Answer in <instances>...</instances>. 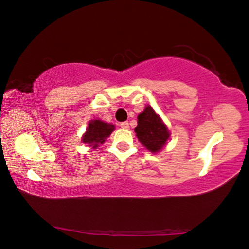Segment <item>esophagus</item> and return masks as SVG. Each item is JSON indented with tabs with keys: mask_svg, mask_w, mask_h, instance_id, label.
Wrapping results in <instances>:
<instances>
[{
	"mask_svg": "<svg viewBox=\"0 0 249 249\" xmlns=\"http://www.w3.org/2000/svg\"><path fill=\"white\" fill-rule=\"evenodd\" d=\"M121 128L123 129H128L129 128V125H128V122H122V123L120 124Z\"/></svg>",
	"mask_w": 249,
	"mask_h": 249,
	"instance_id": "34e87169",
	"label": "esophagus"
}]
</instances>
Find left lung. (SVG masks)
I'll list each match as a JSON object with an SVG mask.
<instances>
[{
	"label": "left lung",
	"instance_id": "1",
	"mask_svg": "<svg viewBox=\"0 0 249 249\" xmlns=\"http://www.w3.org/2000/svg\"><path fill=\"white\" fill-rule=\"evenodd\" d=\"M137 127L135 128L137 139L152 153L160 151L166 144L169 133L160 116L151 106H147L144 112L137 116Z\"/></svg>",
	"mask_w": 249,
	"mask_h": 249
}]
</instances>
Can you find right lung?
<instances>
[{
	"mask_svg": "<svg viewBox=\"0 0 249 249\" xmlns=\"http://www.w3.org/2000/svg\"><path fill=\"white\" fill-rule=\"evenodd\" d=\"M114 131V125L107 124L103 121L94 120L89 122V127L86 129V133L82 137L83 143L89 144L93 146V148H96L100 144H103L106 137L110 135V133Z\"/></svg>",
	"mask_w": 249,
	"mask_h": 249,
	"instance_id": "1",
	"label": "right lung"
}]
</instances>
